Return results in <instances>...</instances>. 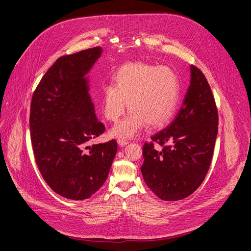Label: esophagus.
I'll use <instances>...</instances> for the list:
<instances>
[{"instance_id":"obj_1","label":"esophagus","mask_w":251,"mask_h":251,"mask_svg":"<svg viewBox=\"0 0 251 251\" xmlns=\"http://www.w3.org/2000/svg\"><path fill=\"white\" fill-rule=\"evenodd\" d=\"M117 142H118V144H119L120 146H125V145L128 144V141H127V140H125V139H120V138L117 140Z\"/></svg>"}]
</instances>
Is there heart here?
Masks as SVG:
<instances>
[{
	"label": "heart",
	"mask_w": 251,
	"mask_h": 251,
	"mask_svg": "<svg viewBox=\"0 0 251 251\" xmlns=\"http://www.w3.org/2000/svg\"><path fill=\"white\" fill-rule=\"evenodd\" d=\"M180 80L167 66L130 62L113 76V85L102 88L104 117L116 123L123 115L126 103L129 115L113 129L112 134L129 138L147 124L164 125L174 113L180 98Z\"/></svg>",
	"instance_id": "b5f03b06"
}]
</instances>
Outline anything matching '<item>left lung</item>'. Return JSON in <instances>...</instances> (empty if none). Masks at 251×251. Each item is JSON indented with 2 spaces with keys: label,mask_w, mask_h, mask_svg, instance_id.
Returning a JSON list of instances; mask_svg holds the SVG:
<instances>
[{
  "label": "left lung",
  "mask_w": 251,
  "mask_h": 251,
  "mask_svg": "<svg viewBox=\"0 0 251 251\" xmlns=\"http://www.w3.org/2000/svg\"><path fill=\"white\" fill-rule=\"evenodd\" d=\"M184 101L170 125L143 145L141 172L147 186L162 200L191 195L206 176L218 131V112L211 88L200 69L190 67ZM159 144L161 151H156Z\"/></svg>",
  "instance_id": "1"
}]
</instances>
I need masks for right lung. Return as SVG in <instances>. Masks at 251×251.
<instances>
[{
    "instance_id": "obj_1",
    "label": "right lung",
    "mask_w": 251,
    "mask_h": 251,
    "mask_svg": "<svg viewBox=\"0 0 251 251\" xmlns=\"http://www.w3.org/2000/svg\"><path fill=\"white\" fill-rule=\"evenodd\" d=\"M101 53V47H94L60 57L32 96L30 130L36 164L47 184L68 199L83 200L97 192L117 152L114 139L88 145L105 131L85 78Z\"/></svg>"
}]
</instances>
